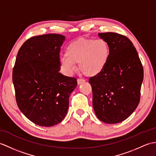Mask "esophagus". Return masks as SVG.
Listing matches in <instances>:
<instances>
[{"label": "esophagus", "mask_w": 156, "mask_h": 156, "mask_svg": "<svg viewBox=\"0 0 156 156\" xmlns=\"http://www.w3.org/2000/svg\"><path fill=\"white\" fill-rule=\"evenodd\" d=\"M77 82H78V85H80V84H84V83L85 82V80H82V79H78Z\"/></svg>", "instance_id": "1"}]
</instances>
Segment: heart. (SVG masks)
<instances>
[{
    "mask_svg": "<svg viewBox=\"0 0 156 156\" xmlns=\"http://www.w3.org/2000/svg\"><path fill=\"white\" fill-rule=\"evenodd\" d=\"M110 57V46L103 39L80 38L72 41L65 50V56L60 59L64 73L70 76L76 70L78 63L79 70L86 76L98 75L106 68Z\"/></svg>",
    "mask_w": 156,
    "mask_h": 156,
    "instance_id": "1",
    "label": "heart"
}]
</instances>
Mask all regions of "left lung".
Masks as SVG:
<instances>
[{
	"label": "left lung",
	"mask_w": 156,
	"mask_h": 156,
	"mask_svg": "<svg viewBox=\"0 0 156 156\" xmlns=\"http://www.w3.org/2000/svg\"><path fill=\"white\" fill-rule=\"evenodd\" d=\"M110 46L104 70L92 77V104L97 118L106 124L125 120L138 106L144 69L130 40L115 32L99 33Z\"/></svg>",
	"instance_id": "obj_1"
}]
</instances>
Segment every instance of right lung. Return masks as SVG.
Returning a JSON list of instances; mask_svg holds the SVG:
<instances>
[{"mask_svg":"<svg viewBox=\"0 0 156 156\" xmlns=\"http://www.w3.org/2000/svg\"><path fill=\"white\" fill-rule=\"evenodd\" d=\"M65 37L58 34L28 39L18 52L12 70L16 101L20 110L43 127L63 120L69 97L77 86L75 78L60 73V47Z\"/></svg>","mask_w":156,"mask_h":156,"instance_id":"obj_1","label":"right lung"}]
</instances>
